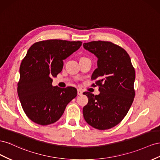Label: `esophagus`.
I'll list each match as a JSON object with an SVG mask.
<instances>
[{
    "mask_svg": "<svg viewBox=\"0 0 160 160\" xmlns=\"http://www.w3.org/2000/svg\"><path fill=\"white\" fill-rule=\"evenodd\" d=\"M77 92H78V95H81L82 94V92H83L82 90L81 89H80V88L77 90Z\"/></svg>",
    "mask_w": 160,
    "mask_h": 160,
    "instance_id": "34e87169",
    "label": "esophagus"
}]
</instances>
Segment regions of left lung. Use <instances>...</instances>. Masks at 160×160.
Listing matches in <instances>:
<instances>
[{
  "mask_svg": "<svg viewBox=\"0 0 160 160\" xmlns=\"http://www.w3.org/2000/svg\"><path fill=\"white\" fill-rule=\"evenodd\" d=\"M83 46L98 58V68L91 79L97 80L92 85L98 86L100 92L96 96L83 93L88 98L83 108L84 118L95 129H111L124 118L133 102L134 67L125 50L111 42L94 41Z\"/></svg>",
  "mask_w": 160,
  "mask_h": 160,
  "instance_id": "obj_1",
  "label": "left lung"
}]
</instances>
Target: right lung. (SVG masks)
I'll return each mask as SVG.
<instances>
[{
	"label": "right lung",
	"mask_w": 160,
	"mask_h": 160,
	"mask_svg": "<svg viewBox=\"0 0 160 160\" xmlns=\"http://www.w3.org/2000/svg\"><path fill=\"white\" fill-rule=\"evenodd\" d=\"M82 42L41 41L32 45L20 66L17 93L30 120L41 125L59 120L67 104L77 96L74 87L52 86V78L62 70L63 60L78 49Z\"/></svg>",
	"instance_id": "right-lung-1"
}]
</instances>
